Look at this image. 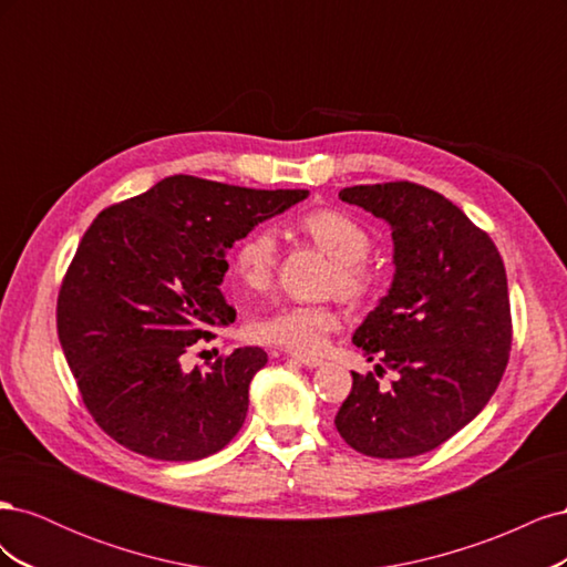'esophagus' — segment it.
Masks as SVG:
<instances>
[{"label":"esophagus","mask_w":567,"mask_h":567,"mask_svg":"<svg viewBox=\"0 0 567 567\" xmlns=\"http://www.w3.org/2000/svg\"><path fill=\"white\" fill-rule=\"evenodd\" d=\"M293 359H296V362H300L302 367H307V369H317V367H321V364H323V359H321V357H307V354H293Z\"/></svg>","instance_id":"esophagus-1"}]
</instances>
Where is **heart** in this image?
<instances>
[{
	"mask_svg": "<svg viewBox=\"0 0 567 567\" xmlns=\"http://www.w3.org/2000/svg\"><path fill=\"white\" fill-rule=\"evenodd\" d=\"M298 229L336 260L333 286L348 298H362L371 277L364 267L371 252V236L352 215L321 208L298 219ZM279 244L269 229L250 231L234 250V271L248 288H265L277 269ZM340 326V315L331 305H284L250 326V336L269 346L293 352H319Z\"/></svg>",
	"mask_w": 567,
	"mask_h": 567,
	"instance_id": "b5f03b06",
	"label": "heart"
}]
</instances>
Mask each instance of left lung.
<instances>
[{
  "mask_svg": "<svg viewBox=\"0 0 567 567\" xmlns=\"http://www.w3.org/2000/svg\"><path fill=\"white\" fill-rule=\"evenodd\" d=\"M392 231V284L352 336L369 362L398 373L381 390L352 371L336 414L340 437L375 458L431 452L489 402L508 364L506 269L492 238L452 200L411 182L359 184L338 194Z\"/></svg>",
  "mask_w": 567,
  "mask_h": 567,
  "instance_id": "obj_1",
  "label": "left lung"
}]
</instances>
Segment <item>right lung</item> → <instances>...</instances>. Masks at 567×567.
<instances>
[{
    "instance_id": "right-lung-1",
    "label": "right lung",
    "mask_w": 567,
    "mask_h": 567,
    "mask_svg": "<svg viewBox=\"0 0 567 567\" xmlns=\"http://www.w3.org/2000/svg\"><path fill=\"white\" fill-rule=\"evenodd\" d=\"M307 196L175 175L99 213L68 267L56 326L84 404L115 442L198 461L241 431L267 352L238 348L208 371H184L182 357L236 319L219 288L234 244Z\"/></svg>"
}]
</instances>
